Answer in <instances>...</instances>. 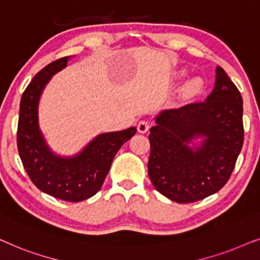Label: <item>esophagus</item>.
Listing matches in <instances>:
<instances>
[{
    "label": "esophagus",
    "mask_w": 260,
    "mask_h": 260,
    "mask_svg": "<svg viewBox=\"0 0 260 260\" xmlns=\"http://www.w3.org/2000/svg\"><path fill=\"white\" fill-rule=\"evenodd\" d=\"M138 132L139 133H146L148 131V128H150V121L148 120H141L139 121V123H138Z\"/></svg>",
    "instance_id": "34e87169"
}]
</instances>
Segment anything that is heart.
Here are the masks:
<instances>
[{
	"label": "heart",
	"instance_id": "1",
	"mask_svg": "<svg viewBox=\"0 0 260 260\" xmlns=\"http://www.w3.org/2000/svg\"><path fill=\"white\" fill-rule=\"evenodd\" d=\"M202 88V82L200 78H192L191 81L188 82V84L185 85V92L188 95H195L200 91Z\"/></svg>",
	"mask_w": 260,
	"mask_h": 260
}]
</instances>
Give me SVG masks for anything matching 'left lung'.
<instances>
[{
    "mask_svg": "<svg viewBox=\"0 0 260 260\" xmlns=\"http://www.w3.org/2000/svg\"><path fill=\"white\" fill-rule=\"evenodd\" d=\"M148 136V176L159 192L178 203L203 200L222 188L244 144L243 98L222 68L213 92L195 102L162 112ZM205 138L192 150V137Z\"/></svg>",
    "mask_w": 260,
    "mask_h": 260,
    "instance_id": "obj_1",
    "label": "left lung"
}]
</instances>
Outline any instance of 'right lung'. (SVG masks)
Here are the masks:
<instances>
[{
  "mask_svg": "<svg viewBox=\"0 0 260 260\" xmlns=\"http://www.w3.org/2000/svg\"><path fill=\"white\" fill-rule=\"evenodd\" d=\"M69 58L46 65L27 85L20 102L16 140L23 168L38 189L68 202H81L101 189L116 152L137 128L101 134L77 157L65 159L52 153L38 127V103L51 76L67 67Z\"/></svg>",
  "mask_w": 260,
  "mask_h": 260,
  "instance_id": "1",
  "label": "right lung"
}]
</instances>
